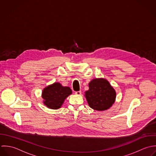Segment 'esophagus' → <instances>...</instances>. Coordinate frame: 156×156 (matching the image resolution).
I'll use <instances>...</instances> for the list:
<instances>
[{
    "label": "esophagus",
    "instance_id": "esophagus-1",
    "mask_svg": "<svg viewBox=\"0 0 156 156\" xmlns=\"http://www.w3.org/2000/svg\"><path fill=\"white\" fill-rule=\"evenodd\" d=\"M75 94H78V95H80V94H81V90H80V91H76V92H75Z\"/></svg>",
    "mask_w": 156,
    "mask_h": 156
}]
</instances>
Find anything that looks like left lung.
Instances as JSON below:
<instances>
[{"label": "left lung", "instance_id": "1", "mask_svg": "<svg viewBox=\"0 0 156 156\" xmlns=\"http://www.w3.org/2000/svg\"><path fill=\"white\" fill-rule=\"evenodd\" d=\"M85 93L89 106L94 110L103 111L109 108L115 101L116 92L105 79H94Z\"/></svg>", "mask_w": 156, "mask_h": 156}]
</instances>
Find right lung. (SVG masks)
<instances>
[{"label": "right lung", "mask_w": 156, "mask_h": 156, "mask_svg": "<svg viewBox=\"0 0 156 156\" xmlns=\"http://www.w3.org/2000/svg\"><path fill=\"white\" fill-rule=\"evenodd\" d=\"M70 94L72 90L69 87H63L61 84L55 83L44 89L42 98L45 105L51 109L61 107L64 99Z\"/></svg>", "instance_id": "right-lung-1"}]
</instances>
